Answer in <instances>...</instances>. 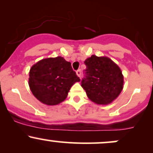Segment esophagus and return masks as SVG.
<instances>
[{
	"label": "esophagus",
	"mask_w": 153,
	"mask_h": 153,
	"mask_svg": "<svg viewBox=\"0 0 153 153\" xmlns=\"http://www.w3.org/2000/svg\"><path fill=\"white\" fill-rule=\"evenodd\" d=\"M76 74L79 77V78H80V75H81V72H80V70H78V71H76Z\"/></svg>",
	"instance_id": "34e87169"
}]
</instances>
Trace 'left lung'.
I'll list each match as a JSON object with an SVG mask.
<instances>
[{
    "mask_svg": "<svg viewBox=\"0 0 153 153\" xmlns=\"http://www.w3.org/2000/svg\"><path fill=\"white\" fill-rule=\"evenodd\" d=\"M86 76L81 86L91 101L99 105L113 102L124 88V76L120 68L109 57L91 55L84 61Z\"/></svg>",
    "mask_w": 153,
    "mask_h": 153,
    "instance_id": "obj_1",
    "label": "left lung"
}]
</instances>
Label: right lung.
<instances>
[{
	"instance_id": "1",
	"label": "right lung",
	"mask_w": 153,
	"mask_h": 153,
	"mask_svg": "<svg viewBox=\"0 0 153 153\" xmlns=\"http://www.w3.org/2000/svg\"><path fill=\"white\" fill-rule=\"evenodd\" d=\"M80 80L71 63L60 56L41 59L29 71L31 93L40 102L48 106L64 101L72 85Z\"/></svg>"
}]
</instances>
